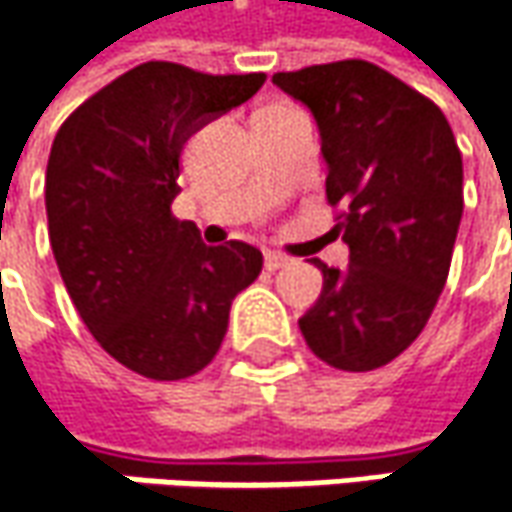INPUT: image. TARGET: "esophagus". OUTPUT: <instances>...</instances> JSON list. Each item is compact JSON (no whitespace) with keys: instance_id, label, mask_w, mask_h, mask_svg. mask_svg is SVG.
<instances>
[{"instance_id":"34e87169","label":"esophagus","mask_w":512,"mask_h":512,"mask_svg":"<svg viewBox=\"0 0 512 512\" xmlns=\"http://www.w3.org/2000/svg\"><path fill=\"white\" fill-rule=\"evenodd\" d=\"M263 263H266L269 272H278V269H283V266L289 263V257L280 255V252H266V255H263Z\"/></svg>"}]
</instances>
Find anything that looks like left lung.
Wrapping results in <instances>:
<instances>
[{
  "label": "left lung",
  "instance_id": "8db88e82",
  "mask_svg": "<svg viewBox=\"0 0 512 512\" xmlns=\"http://www.w3.org/2000/svg\"><path fill=\"white\" fill-rule=\"evenodd\" d=\"M272 82L318 125L326 197L341 206L344 269L312 260L321 298L298 321L329 367L367 372L421 335L447 283L464 212V168L441 108L364 59Z\"/></svg>",
  "mask_w": 512,
  "mask_h": 512
}]
</instances>
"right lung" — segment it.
I'll use <instances>...</instances> for the list:
<instances>
[{
  "label": "right lung",
  "mask_w": 512,
  "mask_h": 512,
  "mask_svg": "<svg viewBox=\"0 0 512 512\" xmlns=\"http://www.w3.org/2000/svg\"><path fill=\"white\" fill-rule=\"evenodd\" d=\"M263 79L143 62L56 131L45 171L56 266L88 332L137 375L180 381L206 367L232 300L263 269L255 246H206L171 214L186 140L252 100Z\"/></svg>",
  "instance_id": "add662e5"
}]
</instances>
